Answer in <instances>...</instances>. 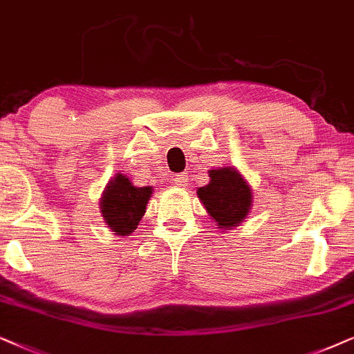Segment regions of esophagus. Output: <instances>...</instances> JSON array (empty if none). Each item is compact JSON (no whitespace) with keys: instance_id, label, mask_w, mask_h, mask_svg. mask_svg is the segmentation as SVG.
<instances>
[{"instance_id":"esophagus-1","label":"esophagus","mask_w":354,"mask_h":354,"mask_svg":"<svg viewBox=\"0 0 354 354\" xmlns=\"http://www.w3.org/2000/svg\"><path fill=\"white\" fill-rule=\"evenodd\" d=\"M187 180H189L187 173H180L173 178V183H174V186H178V187H186Z\"/></svg>"}]
</instances>
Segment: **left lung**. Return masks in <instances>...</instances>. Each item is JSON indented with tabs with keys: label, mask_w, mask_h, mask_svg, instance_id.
Here are the masks:
<instances>
[{
	"label": "left lung",
	"mask_w": 354,
	"mask_h": 354,
	"mask_svg": "<svg viewBox=\"0 0 354 354\" xmlns=\"http://www.w3.org/2000/svg\"><path fill=\"white\" fill-rule=\"evenodd\" d=\"M209 176V185L197 189V197L216 228L233 230L241 225L251 212V186L233 167L212 168Z\"/></svg>",
	"instance_id": "left-lung-1"
}]
</instances>
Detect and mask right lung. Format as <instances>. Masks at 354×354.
<instances>
[{"label": "right lung", "instance_id": "1", "mask_svg": "<svg viewBox=\"0 0 354 354\" xmlns=\"http://www.w3.org/2000/svg\"><path fill=\"white\" fill-rule=\"evenodd\" d=\"M153 187H138L126 174L116 173L100 197V212L103 220L118 236H131L138 228L147 209Z\"/></svg>", "mask_w": 354, "mask_h": 354}]
</instances>
